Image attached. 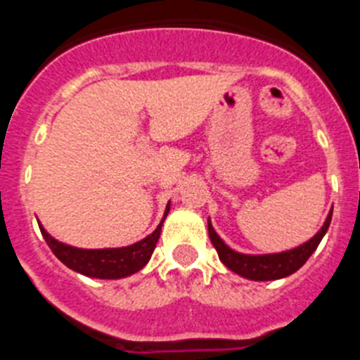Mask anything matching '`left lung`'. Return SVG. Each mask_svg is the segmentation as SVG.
<instances>
[{"label":"left lung","mask_w":360,"mask_h":360,"mask_svg":"<svg viewBox=\"0 0 360 360\" xmlns=\"http://www.w3.org/2000/svg\"><path fill=\"white\" fill-rule=\"evenodd\" d=\"M332 212L333 211H330V214L326 216V221H324V225L316 236L308 240L307 243L299 245V247L292 250H285V252L262 254V256L236 252L229 245H225V241L216 234V231L211 225V219L207 221L209 238H211L216 252H218L219 262L224 263L229 270L240 274L241 278L252 279V281H272V279H281L294 274L295 270H299L307 263L308 257L314 254L317 245L321 243L323 236L328 231L330 221H332Z\"/></svg>","instance_id":"obj_1"}]
</instances>
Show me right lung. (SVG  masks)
Masks as SVG:
<instances>
[{
	"instance_id": "add662e5",
	"label": "right lung",
	"mask_w": 360,
	"mask_h": 360,
	"mask_svg": "<svg viewBox=\"0 0 360 360\" xmlns=\"http://www.w3.org/2000/svg\"><path fill=\"white\" fill-rule=\"evenodd\" d=\"M169 207L171 203H167L160 225L149 236L129 245V247H120V249H77V247H70V245L57 241L56 238H52L49 232L44 231L43 225H39V229L52 252L68 269L75 270L82 276H88V278L120 279L139 272L149 262V257H151L153 250L158 243L162 224L169 212Z\"/></svg>"
}]
</instances>
